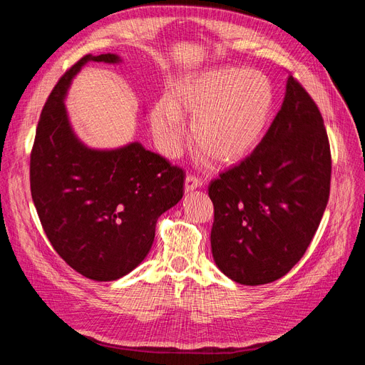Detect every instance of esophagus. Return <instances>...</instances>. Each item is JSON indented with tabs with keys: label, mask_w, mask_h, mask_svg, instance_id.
I'll use <instances>...</instances> for the list:
<instances>
[{
	"label": "esophagus",
	"mask_w": 365,
	"mask_h": 365,
	"mask_svg": "<svg viewBox=\"0 0 365 365\" xmlns=\"http://www.w3.org/2000/svg\"><path fill=\"white\" fill-rule=\"evenodd\" d=\"M202 187V180L200 176H195V175H187L185 176V192H192Z\"/></svg>",
	"instance_id": "1"
}]
</instances>
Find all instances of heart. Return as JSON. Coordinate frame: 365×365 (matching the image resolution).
<instances>
[{
	"label": "heart",
	"mask_w": 365,
	"mask_h": 365,
	"mask_svg": "<svg viewBox=\"0 0 365 365\" xmlns=\"http://www.w3.org/2000/svg\"><path fill=\"white\" fill-rule=\"evenodd\" d=\"M274 90L262 71L217 67L187 77L175 86L172 101L152 109V128L168 155H176L184 137L181 111L193 114L192 134L217 161H236L254 149L272 109Z\"/></svg>",
	"instance_id": "heart-1"
}]
</instances>
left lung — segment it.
Segmentation results:
<instances>
[{
    "mask_svg": "<svg viewBox=\"0 0 365 365\" xmlns=\"http://www.w3.org/2000/svg\"><path fill=\"white\" fill-rule=\"evenodd\" d=\"M330 146L319 109L292 76L280 111L250 155L208 185L212 252L228 279L271 283L303 257L329 201Z\"/></svg>",
    "mask_w": 365,
    "mask_h": 365,
    "instance_id": "obj_1",
    "label": "left lung"
}]
</instances>
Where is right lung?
<instances>
[{"label":"right lung","mask_w":365,"mask_h":365,"mask_svg":"<svg viewBox=\"0 0 365 365\" xmlns=\"http://www.w3.org/2000/svg\"><path fill=\"white\" fill-rule=\"evenodd\" d=\"M90 61L121 62L111 53L86 54L61 77L36 128L30 189L59 256L86 279L111 282L145 260L158 217L181 201L185 173L138 141L101 150L77 138L63 101Z\"/></svg>","instance_id":"1"}]
</instances>
